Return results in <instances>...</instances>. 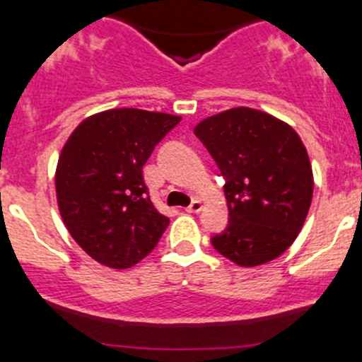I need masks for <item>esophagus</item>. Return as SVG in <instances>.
<instances>
[{
	"instance_id": "1",
	"label": "esophagus",
	"mask_w": 362,
	"mask_h": 362,
	"mask_svg": "<svg viewBox=\"0 0 362 362\" xmlns=\"http://www.w3.org/2000/svg\"><path fill=\"white\" fill-rule=\"evenodd\" d=\"M202 209H203V203H202V199H194V202L191 203V205L187 206V212H191V214H196V212H202Z\"/></svg>"
}]
</instances>
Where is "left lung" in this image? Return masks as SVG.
<instances>
[{"label":"left lung","instance_id":"1","mask_svg":"<svg viewBox=\"0 0 362 362\" xmlns=\"http://www.w3.org/2000/svg\"><path fill=\"white\" fill-rule=\"evenodd\" d=\"M194 134L226 180L230 223L212 237L214 249L240 267L281 256L303 230L313 198V170L299 134L252 107L205 118Z\"/></svg>","mask_w":362,"mask_h":362}]
</instances>
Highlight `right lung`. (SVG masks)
I'll return each mask as SVG.
<instances>
[{
    "mask_svg": "<svg viewBox=\"0 0 362 362\" xmlns=\"http://www.w3.org/2000/svg\"><path fill=\"white\" fill-rule=\"evenodd\" d=\"M182 117L120 107L84 118L59 153L58 209L79 247L111 269H129L170 224L153 206L143 166Z\"/></svg>",
    "mask_w": 362,
    "mask_h": 362,
    "instance_id": "add662e5",
    "label": "right lung"
}]
</instances>
